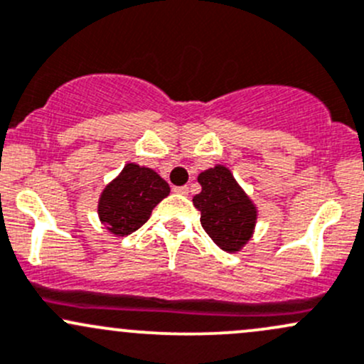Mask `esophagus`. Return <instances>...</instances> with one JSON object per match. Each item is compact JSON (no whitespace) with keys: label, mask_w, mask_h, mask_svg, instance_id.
<instances>
[{"label":"esophagus","mask_w":364,"mask_h":364,"mask_svg":"<svg viewBox=\"0 0 364 364\" xmlns=\"http://www.w3.org/2000/svg\"><path fill=\"white\" fill-rule=\"evenodd\" d=\"M174 192L176 193H181V195H188V186H174Z\"/></svg>","instance_id":"34e87169"}]
</instances>
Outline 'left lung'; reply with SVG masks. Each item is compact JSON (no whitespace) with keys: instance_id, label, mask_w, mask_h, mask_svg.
Returning <instances> with one entry per match:
<instances>
[{"instance_id":"1","label":"left lung","mask_w":364,"mask_h":364,"mask_svg":"<svg viewBox=\"0 0 364 364\" xmlns=\"http://www.w3.org/2000/svg\"><path fill=\"white\" fill-rule=\"evenodd\" d=\"M198 183L202 192L193 205L200 211L202 228L223 251H239L255 230L256 208L227 167L200 172Z\"/></svg>"}]
</instances>
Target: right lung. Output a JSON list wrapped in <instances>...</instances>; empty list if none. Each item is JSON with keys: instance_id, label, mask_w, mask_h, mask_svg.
I'll list each match as a JSON object with an SVG mask.
<instances>
[{"instance_id": "add662e5", "label": "right lung", "mask_w": 364, "mask_h": 364, "mask_svg": "<svg viewBox=\"0 0 364 364\" xmlns=\"http://www.w3.org/2000/svg\"><path fill=\"white\" fill-rule=\"evenodd\" d=\"M169 192V185L155 171L127 164L101 193L99 218L114 235H129L146 223L153 208Z\"/></svg>"}]
</instances>
